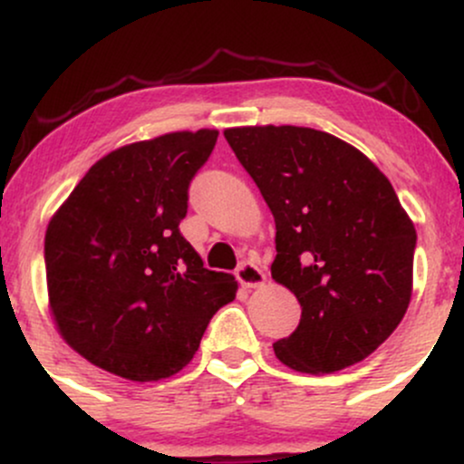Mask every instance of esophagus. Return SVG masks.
Here are the masks:
<instances>
[{
    "label": "esophagus",
    "mask_w": 464,
    "mask_h": 464,
    "mask_svg": "<svg viewBox=\"0 0 464 464\" xmlns=\"http://www.w3.org/2000/svg\"><path fill=\"white\" fill-rule=\"evenodd\" d=\"M236 276L242 287H259V285H264V281H266V275L262 273V268H259V266H255L253 262L239 264L236 270Z\"/></svg>",
    "instance_id": "esophagus-1"
}]
</instances>
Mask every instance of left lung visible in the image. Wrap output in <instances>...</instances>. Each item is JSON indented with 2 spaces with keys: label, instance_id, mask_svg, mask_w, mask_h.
<instances>
[{
  "label": "left lung",
  "instance_id": "8db88e82",
  "mask_svg": "<svg viewBox=\"0 0 464 464\" xmlns=\"http://www.w3.org/2000/svg\"><path fill=\"white\" fill-rule=\"evenodd\" d=\"M225 137L273 211V279L301 303L299 327L276 340L275 355L312 375L358 364L412 296L417 231L391 180L323 130L242 126Z\"/></svg>",
  "mask_w": 464,
  "mask_h": 464
}]
</instances>
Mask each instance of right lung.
<instances>
[{
	"instance_id": "right-lung-1",
	"label": "right lung",
	"mask_w": 464,
	"mask_h": 464,
	"mask_svg": "<svg viewBox=\"0 0 464 464\" xmlns=\"http://www.w3.org/2000/svg\"><path fill=\"white\" fill-rule=\"evenodd\" d=\"M218 130L129 143L92 165L45 231L58 334L100 369L157 382L189 364L211 316L236 299L233 275L202 268L180 236L191 179Z\"/></svg>"
}]
</instances>
